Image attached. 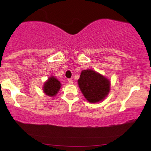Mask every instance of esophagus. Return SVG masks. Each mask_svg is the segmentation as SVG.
<instances>
[{"instance_id": "1", "label": "esophagus", "mask_w": 151, "mask_h": 151, "mask_svg": "<svg viewBox=\"0 0 151 151\" xmlns=\"http://www.w3.org/2000/svg\"><path fill=\"white\" fill-rule=\"evenodd\" d=\"M68 82H69V84H73V80L72 79H68Z\"/></svg>"}]
</instances>
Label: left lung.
Wrapping results in <instances>:
<instances>
[{"instance_id": "1", "label": "left lung", "mask_w": 151, "mask_h": 151, "mask_svg": "<svg viewBox=\"0 0 151 151\" xmlns=\"http://www.w3.org/2000/svg\"><path fill=\"white\" fill-rule=\"evenodd\" d=\"M78 82L82 94L91 103L104 100L110 90L109 80L91 69L82 71Z\"/></svg>"}]
</instances>
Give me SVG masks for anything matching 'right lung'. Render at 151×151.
I'll list each match as a JSON object with an SVG mask.
<instances>
[{"instance_id":"1","label":"right lung","mask_w":151,"mask_h":151,"mask_svg":"<svg viewBox=\"0 0 151 151\" xmlns=\"http://www.w3.org/2000/svg\"><path fill=\"white\" fill-rule=\"evenodd\" d=\"M60 82L55 77L51 76L45 83L44 86H43V91H44L45 93L48 96H54L60 90Z\"/></svg>"}]
</instances>
